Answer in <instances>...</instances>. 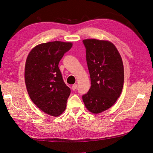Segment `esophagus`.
Returning <instances> with one entry per match:
<instances>
[{"mask_svg":"<svg viewBox=\"0 0 153 153\" xmlns=\"http://www.w3.org/2000/svg\"><path fill=\"white\" fill-rule=\"evenodd\" d=\"M76 87H77V84H76V83L73 84V85H72V89H73V91H75L76 89Z\"/></svg>","mask_w":153,"mask_h":153,"instance_id":"esophagus-1","label":"esophagus"}]
</instances>
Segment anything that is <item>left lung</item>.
<instances>
[{
  "instance_id": "1",
  "label": "left lung",
  "mask_w": 153,
  "mask_h": 153,
  "mask_svg": "<svg viewBox=\"0 0 153 153\" xmlns=\"http://www.w3.org/2000/svg\"><path fill=\"white\" fill-rule=\"evenodd\" d=\"M83 43L91 87L82 99L89 111L97 114L111 107L122 93L123 61L117 47L109 41L86 39Z\"/></svg>"
}]
</instances>
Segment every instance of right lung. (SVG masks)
<instances>
[{"instance_id": "1", "label": "right lung", "mask_w": 153, "mask_h": 153, "mask_svg": "<svg viewBox=\"0 0 153 153\" xmlns=\"http://www.w3.org/2000/svg\"><path fill=\"white\" fill-rule=\"evenodd\" d=\"M71 42H49L35 46L26 61L25 79L31 101L40 109L58 117L65 111L70 88L64 82L59 62Z\"/></svg>"}]
</instances>
